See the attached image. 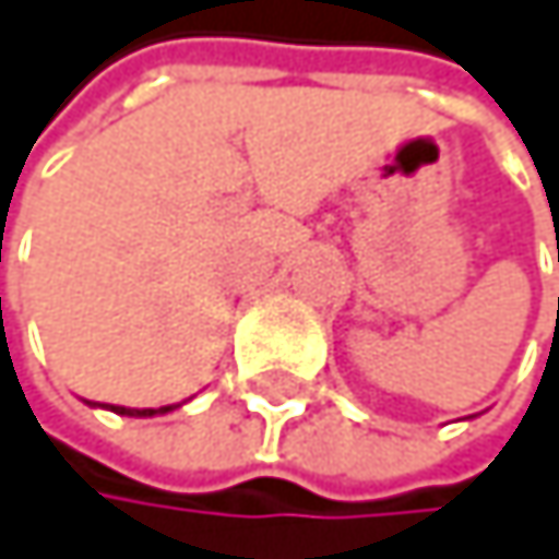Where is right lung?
<instances>
[{
    "label": "right lung",
    "mask_w": 559,
    "mask_h": 559,
    "mask_svg": "<svg viewBox=\"0 0 559 559\" xmlns=\"http://www.w3.org/2000/svg\"><path fill=\"white\" fill-rule=\"evenodd\" d=\"M115 414H126V417H155V414H168L175 411L178 404H168V407H118V404H108Z\"/></svg>",
    "instance_id": "obj_1"
}]
</instances>
